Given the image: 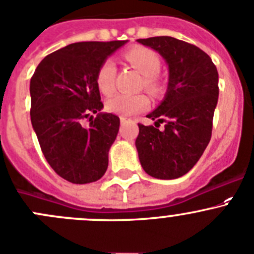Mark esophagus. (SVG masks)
<instances>
[{
  "mask_svg": "<svg viewBox=\"0 0 254 254\" xmlns=\"http://www.w3.org/2000/svg\"><path fill=\"white\" fill-rule=\"evenodd\" d=\"M127 120H129V119H127V117H120V123H122V124H125Z\"/></svg>",
  "mask_w": 254,
  "mask_h": 254,
  "instance_id": "obj_1",
  "label": "esophagus"
}]
</instances>
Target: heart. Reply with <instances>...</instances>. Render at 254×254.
I'll return each mask as SVG.
<instances>
[{"instance_id": "b5f03b06", "label": "heart", "mask_w": 254, "mask_h": 254, "mask_svg": "<svg viewBox=\"0 0 254 254\" xmlns=\"http://www.w3.org/2000/svg\"><path fill=\"white\" fill-rule=\"evenodd\" d=\"M125 58L132 67L136 68L141 74L142 87L151 93H159L162 89V80L159 75L160 58L152 49L146 47H134L125 52ZM115 69L114 62L105 59L99 65L95 75L98 89L104 95H112L115 92ZM150 99L144 93L139 94H118L107 102V109L110 113L122 117H130L144 112L149 108Z\"/></svg>"}]
</instances>
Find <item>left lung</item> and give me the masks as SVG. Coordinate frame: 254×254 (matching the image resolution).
I'll return each instance as SVG.
<instances>
[{
	"instance_id": "left-lung-1",
	"label": "left lung",
	"mask_w": 254,
	"mask_h": 254,
	"mask_svg": "<svg viewBox=\"0 0 254 254\" xmlns=\"http://www.w3.org/2000/svg\"><path fill=\"white\" fill-rule=\"evenodd\" d=\"M137 42L159 52L169 65L166 97L146 115L156 120L155 127L137 124L140 164L155 179H177L195 166L211 140L218 100L217 68L202 49L174 37ZM160 122L165 123L162 130Z\"/></svg>"
}]
</instances>
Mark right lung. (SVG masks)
I'll list each match as a JSON object with an SVG mask.
<instances>
[{
	"label": "right lung",
	"mask_w": 254,
	"mask_h": 254,
	"mask_svg": "<svg viewBox=\"0 0 254 254\" xmlns=\"http://www.w3.org/2000/svg\"><path fill=\"white\" fill-rule=\"evenodd\" d=\"M127 42L72 43L44 57L31 78V122L39 146L56 174L72 184L98 181L108 169L120 119L99 114L103 102L95 75ZM92 112L98 114L95 120ZM87 117L91 123L84 127Z\"/></svg>",
	"instance_id": "obj_1"
}]
</instances>
